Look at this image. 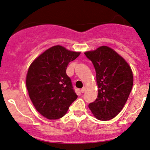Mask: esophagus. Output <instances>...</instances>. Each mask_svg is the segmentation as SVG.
<instances>
[{"label":"esophagus","mask_w":150,"mask_h":150,"mask_svg":"<svg viewBox=\"0 0 150 150\" xmlns=\"http://www.w3.org/2000/svg\"><path fill=\"white\" fill-rule=\"evenodd\" d=\"M86 87H85V86H84V87H83L82 89H81L80 91H81V92H82V93H84L86 91Z\"/></svg>","instance_id":"obj_1"}]
</instances>
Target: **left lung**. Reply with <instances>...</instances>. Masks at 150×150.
<instances>
[{
  "mask_svg": "<svg viewBox=\"0 0 150 150\" xmlns=\"http://www.w3.org/2000/svg\"><path fill=\"white\" fill-rule=\"evenodd\" d=\"M96 73L98 96L89 108L96 118L107 121L124 108L132 89L133 77L128 63L115 50L101 46L84 53Z\"/></svg>",
  "mask_w": 150,
  "mask_h": 150,
  "instance_id": "1",
  "label": "left lung"
}]
</instances>
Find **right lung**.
Segmentation results:
<instances>
[{
  "mask_svg": "<svg viewBox=\"0 0 150 150\" xmlns=\"http://www.w3.org/2000/svg\"><path fill=\"white\" fill-rule=\"evenodd\" d=\"M80 54V52L70 51L62 46H53L30 64L26 75V88L34 107L45 118H61L77 99L66 71L69 62Z\"/></svg>",
  "mask_w": 150,
  "mask_h": 150,
  "instance_id": "1",
  "label": "right lung"
}]
</instances>
